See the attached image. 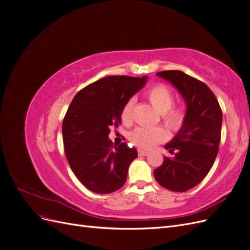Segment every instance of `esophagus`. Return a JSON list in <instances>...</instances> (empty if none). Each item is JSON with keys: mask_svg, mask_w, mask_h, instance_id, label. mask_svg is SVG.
Instances as JSON below:
<instances>
[{"mask_svg": "<svg viewBox=\"0 0 250 250\" xmlns=\"http://www.w3.org/2000/svg\"><path fill=\"white\" fill-rule=\"evenodd\" d=\"M138 154L140 155V156H147L148 154H149V152H148V151H145V150H139L138 151Z\"/></svg>", "mask_w": 250, "mask_h": 250, "instance_id": "34e87169", "label": "esophagus"}]
</instances>
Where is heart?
<instances>
[{
    "label": "heart",
    "mask_w": 250,
    "mask_h": 250,
    "mask_svg": "<svg viewBox=\"0 0 250 250\" xmlns=\"http://www.w3.org/2000/svg\"><path fill=\"white\" fill-rule=\"evenodd\" d=\"M147 98L154 108L162 113L164 123L171 130L177 131L184 125L186 112L183 107L174 106V95L172 90L165 84H155L147 92ZM134 99L130 98L122 108L121 117L125 124L132 121ZM169 138L167 130L163 127H139L130 133V141L134 146L142 149H152L157 144L166 142Z\"/></svg>",
    "instance_id": "heart-1"
}]
</instances>
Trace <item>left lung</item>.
<instances>
[{
    "instance_id": "1",
    "label": "left lung",
    "mask_w": 250,
    "mask_h": 250,
    "mask_svg": "<svg viewBox=\"0 0 250 250\" xmlns=\"http://www.w3.org/2000/svg\"><path fill=\"white\" fill-rule=\"evenodd\" d=\"M157 76L171 82L187 104L186 119L178 133L165 148L173 157L164 156L154 177L173 192H186L208 175L216 160L221 140L222 110L214 93L202 81L181 71H163Z\"/></svg>"
}]
</instances>
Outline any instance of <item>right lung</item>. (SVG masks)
Returning a JSON list of instances; mask_svg holds the SVG:
<instances>
[{
	"instance_id": "obj_1",
	"label": "right lung",
	"mask_w": 250,
	"mask_h": 250,
	"mask_svg": "<svg viewBox=\"0 0 250 250\" xmlns=\"http://www.w3.org/2000/svg\"><path fill=\"white\" fill-rule=\"evenodd\" d=\"M147 76H108L82 88L62 122L64 152L70 167L89 191L109 194L126 183L129 165L138 157L126 143L113 145L111 127L121 124L124 104L147 82Z\"/></svg>"
}]
</instances>
